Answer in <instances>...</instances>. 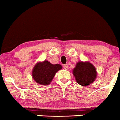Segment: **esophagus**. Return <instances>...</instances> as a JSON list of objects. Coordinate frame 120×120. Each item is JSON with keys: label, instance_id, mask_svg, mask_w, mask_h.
<instances>
[{"label": "esophagus", "instance_id": "1", "mask_svg": "<svg viewBox=\"0 0 120 120\" xmlns=\"http://www.w3.org/2000/svg\"><path fill=\"white\" fill-rule=\"evenodd\" d=\"M63 68H64V69H65V70H67L68 69V64H65L63 65Z\"/></svg>", "mask_w": 120, "mask_h": 120}]
</instances>
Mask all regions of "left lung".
I'll use <instances>...</instances> for the list:
<instances>
[{
	"label": "left lung",
	"instance_id": "1",
	"mask_svg": "<svg viewBox=\"0 0 120 120\" xmlns=\"http://www.w3.org/2000/svg\"><path fill=\"white\" fill-rule=\"evenodd\" d=\"M73 71L76 82L84 86L93 83L97 77L96 68L89 62H79Z\"/></svg>",
	"mask_w": 120,
	"mask_h": 120
}]
</instances>
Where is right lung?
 I'll return each mask as SVG.
<instances>
[{"mask_svg":"<svg viewBox=\"0 0 120 120\" xmlns=\"http://www.w3.org/2000/svg\"><path fill=\"white\" fill-rule=\"evenodd\" d=\"M62 69L60 64H52L48 61L37 63L32 70L33 78L41 85H48L52 81L56 73Z\"/></svg>","mask_w":120,"mask_h":120,"instance_id":"right-lung-1","label":"right lung"}]
</instances>
